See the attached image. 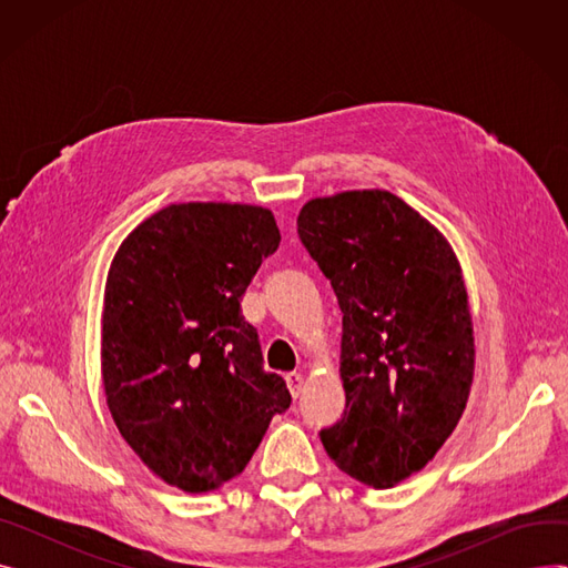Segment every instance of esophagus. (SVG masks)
I'll list each match as a JSON object with an SVG mask.
<instances>
[{
  "label": "esophagus",
  "instance_id": "1",
  "mask_svg": "<svg viewBox=\"0 0 568 568\" xmlns=\"http://www.w3.org/2000/svg\"><path fill=\"white\" fill-rule=\"evenodd\" d=\"M285 382H287V389H290V394L296 398L300 396L302 392H304V375L302 373H287L285 375Z\"/></svg>",
  "mask_w": 568,
  "mask_h": 568
}]
</instances>
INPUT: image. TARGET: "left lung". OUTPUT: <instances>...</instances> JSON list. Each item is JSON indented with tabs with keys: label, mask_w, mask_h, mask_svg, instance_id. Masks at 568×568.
Returning <instances> with one entry per match:
<instances>
[{
	"label": "left lung",
	"mask_w": 568,
	"mask_h": 568,
	"mask_svg": "<svg viewBox=\"0 0 568 568\" xmlns=\"http://www.w3.org/2000/svg\"><path fill=\"white\" fill-rule=\"evenodd\" d=\"M302 244L343 311V419L320 433L352 479L394 488L435 458L465 412L474 326L446 236L382 189L308 200Z\"/></svg>",
	"instance_id": "1"
}]
</instances>
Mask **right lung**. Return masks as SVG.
<instances>
[{
	"label": "right lung",
	"instance_id": "right-lung-1",
	"mask_svg": "<svg viewBox=\"0 0 568 568\" xmlns=\"http://www.w3.org/2000/svg\"><path fill=\"white\" fill-rule=\"evenodd\" d=\"M281 244L255 204L182 202L142 221L112 257L101 377L116 430L168 486L206 493L242 474L292 396L262 368L242 296Z\"/></svg>",
	"mask_w": 568,
	"mask_h": 568
}]
</instances>
